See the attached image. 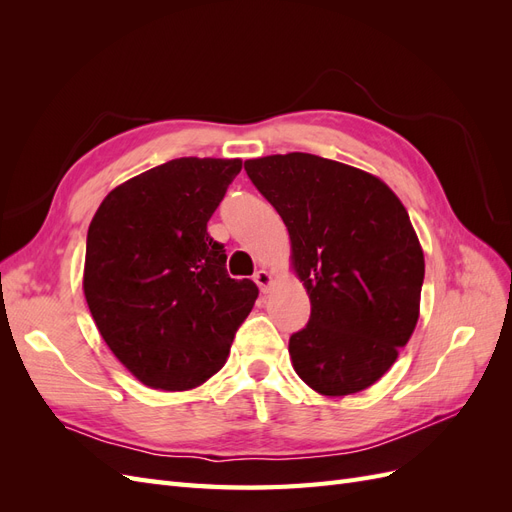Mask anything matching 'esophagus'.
<instances>
[{"mask_svg": "<svg viewBox=\"0 0 512 512\" xmlns=\"http://www.w3.org/2000/svg\"><path fill=\"white\" fill-rule=\"evenodd\" d=\"M254 282L258 284V288H260L262 292H267V290H269V286H271V282H273V277H271V273H269V271L260 269V271H256V273H254Z\"/></svg>", "mask_w": 512, "mask_h": 512, "instance_id": "obj_1", "label": "esophagus"}]
</instances>
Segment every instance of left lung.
I'll return each mask as SVG.
<instances>
[{"instance_id": "1", "label": "left lung", "mask_w": 512, "mask_h": 512, "mask_svg": "<svg viewBox=\"0 0 512 512\" xmlns=\"http://www.w3.org/2000/svg\"><path fill=\"white\" fill-rule=\"evenodd\" d=\"M245 173L284 220L312 301L290 335L294 371L320 395L367 389L418 320L425 258L406 207L378 177L312 153L247 160Z\"/></svg>"}]
</instances>
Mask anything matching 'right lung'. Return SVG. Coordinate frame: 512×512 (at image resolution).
I'll use <instances>...</instances> for the list:
<instances>
[{
  "instance_id": "add662e5",
  "label": "right lung",
  "mask_w": 512,
  "mask_h": 512,
  "mask_svg": "<svg viewBox=\"0 0 512 512\" xmlns=\"http://www.w3.org/2000/svg\"><path fill=\"white\" fill-rule=\"evenodd\" d=\"M241 160L177 158L121 183L87 230L83 290L106 346L151 389L218 374L258 288L232 280L207 222Z\"/></svg>"
}]
</instances>
